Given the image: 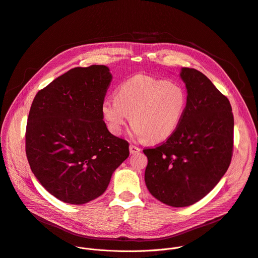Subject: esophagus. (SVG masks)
<instances>
[{
	"label": "esophagus",
	"instance_id": "34e87169",
	"mask_svg": "<svg viewBox=\"0 0 258 258\" xmlns=\"http://www.w3.org/2000/svg\"><path fill=\"white\" fill-rule=\"evenodd\" d=\"M140 151H141V149L139 148V147H137L135 145H130V152H131V154H136V153H138Z\"/></svg>",
	"mask_w": 258,
	"mask_h": 258
}]
</instances>
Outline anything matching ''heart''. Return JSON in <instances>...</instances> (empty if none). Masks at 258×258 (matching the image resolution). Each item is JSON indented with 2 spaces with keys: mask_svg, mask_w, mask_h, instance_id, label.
<instances>
[{
  "mask_svg": "<svg viewBox=\"0 0 258 258\" xmlns=\"http://www.w3.org/2000/svg\"><path fill=\"white\" fill-rule=\"evenodd\" d=\"M188 107V95L179 84L138 75L124 81L116 97L101 106L108 130L119 136L131 118L133 135L150 143L169 139L178 128Z\"/></svg>",
  "mask_w": 258,
  "mask_h": 258,
  "instance_id": "1",
  "label": "heart"
}]
</instances>
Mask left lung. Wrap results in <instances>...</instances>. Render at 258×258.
<instances>
[{
  "label": "left lung",
  "instance_id": "1",
  "mask_svg": "<svg viewBox=\"0 0 258 258\" xmlns=\"http://www.w3.org/2000/svg\"><path fill=\"white\" fill-rule=\"evenodd\" d=\"M188 107L176 132L162 145L145 149V182L152 196L172 207L205 197L227 172L233 152L231 104L202 72L182 67Z\"/></svg>",
  "mask_w": 258,
  "mask_h": 258
}]
</instances>
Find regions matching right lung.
<instances>
[{
	"label": "right lung",
	"mask_w": 258,
	"mask_h": 258,
	"mask_svg": "<svg viewBox=\"0 0 258 258\" xmlns=\"http://www.w3.org/2000/svg\"><path fill=\"white\" fill-rule=\"evenodd\" d=\"M112 75L105 65L76 67L35 95L25 134L32 173L57 199L88 203L107 189L128 157V143L110 133L101 106Z\"/></svg>",
	"instance_id": "1"
}]
</instances>
